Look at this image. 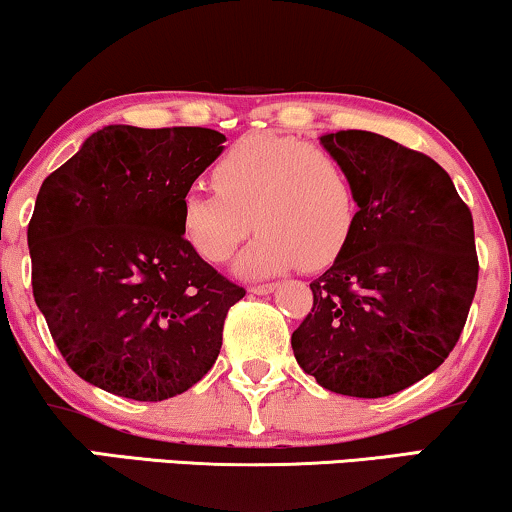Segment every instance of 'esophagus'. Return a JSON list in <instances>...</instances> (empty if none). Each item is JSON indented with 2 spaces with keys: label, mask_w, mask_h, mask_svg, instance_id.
Returning a JSON list of instances; mask_svg holds the SVG:
<instances>
[{
  "label": "esophagus",
  "mask_w": 512,
  "mask_h": 512,
  "mask_svg": "<svg viewBox=\"0 0 512 512\" xmlns=\"http://www.w3.org/2000/svg\"><path fill=\"white\" fill-rule=\"evenodd\" d=\"M274 288H276V283H252L248 290L252 295H269Z\"/></svg>",
  "instance_id": "1"
}]
</instances>
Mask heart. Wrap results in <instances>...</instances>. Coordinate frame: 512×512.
I'll use <instances>...</instances> for the list:
<instances>
[{
	"instance_id": "b5f03b06",
	"label": "heart",
	"mask_w": 512,
	"mask_h": 512,
	"mask_svg": "<svg viewBox=\"0 0 512 512\" xmlns=\"http://www.w3.org/2000/svg\"><path fill=\"white\" fill-rule=\"evenodd\" d=\"M215 189L181 196V231L210 264H224L260 229L236 269L271 276L295 264L319 269L345 250L357 222V189L338 155L281 134H248L212 165Z\"/></svg>"
}]
</instances>
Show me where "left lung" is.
<instances>
[{
    "label": "left lung",
    "instance_id": "8db88e82",
    "mask_svg": "<svg viewBox=\"0 0 512 512\" xmlns=\"http://www.w3.org/2000/svg\"><path fill=\"white\" fill-rule=\"evenodd\" d=\"M357 189V222L309 283L293 333L304 373L347 397H390L456 347L477 290L475 229L454 181L425 153L361 129L323 134Z\"/></svg>",
    "mask_w": 512,
    "mask_h": 512
}]
</instances>
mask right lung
Segmentation results:
<instances>
[{
  "label": "right lung",
  "instance_id": "add662e5",
  "mask_svg": "<svg viewBox=\"0 0 512 512\" xmlns=\"http://www.w3.org/2000/svg\"><path fill=\"white\" fill-rule=\"evenodd\" d=\"M222 141L208 127L108 125L44 179L28 224L32 295L87 383L163 401L217 361L245 288L191 248L179 203Z\"/></svg>",
  "mask_w": 512,
  "mask_h": 512
}]
</instances>
